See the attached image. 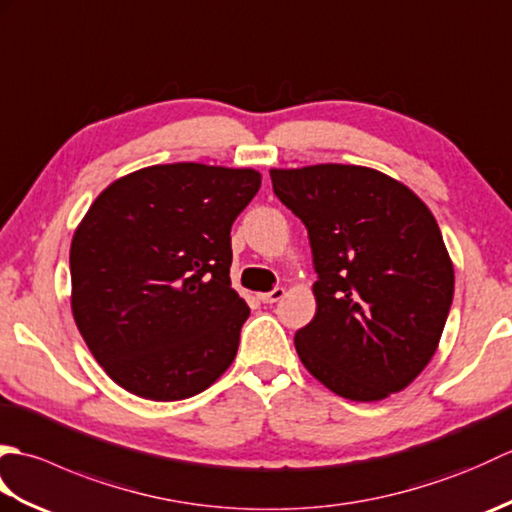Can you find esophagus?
I'll use <instances>...</instances> for the list:
<instances>
[{"mask_svg": "<svg viewBox=\"0 0 512 512\" xmlns=\"http://www.w3.org/2000/svg\"><path fill=\"white\" fill-rule=\"evenodd\" d=\"M284 295H286L284 288H275V290H270V292H262V295H257V297H259V301H262V303H277L279 299H284Z\"/></svg>", "mask_w": 512, "mask_h": 512, "instance_id": "34e87169", "label": "esophagus"}]
</instances>
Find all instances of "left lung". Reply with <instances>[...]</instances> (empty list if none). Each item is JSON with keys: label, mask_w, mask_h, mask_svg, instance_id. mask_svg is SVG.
Masks as SVG:
<instances>
[{"label": "left lung", "mask_w": 512, "mask_h": 512, "mask_svg": "<svg viewBox=\"0 0 512 512\" xmlns=\"http://www.w3.org/2000/svg\"><path fill=\"white\" fill-rule=\"evenodd\" d=\"M306 224L317 312L297 330L303 367L356 402L402 391L436 354L453 301L440 226L407 184L358 165L270 169Z\"/></svg>", "instance_id": "obj_1"}]
</instances>
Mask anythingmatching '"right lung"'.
Returning <instances> with one entry per match:
<instances>
[{
    "instance_id": "1",
    "label": "right lung",
    "mask_w": 512,
    "mask_h": 512,
    "mask_svg": "<svg viewBox=\"0 0 512 512\" xmlns=\"http://www.w3.org/2000/svg\"><path fill=\"white\" fill-rule=\"evenodd\" d=\"M262 173L173 162L127 173L83 215L70 246L72 317L129 394H200L235 361L246 301L231 288V226Z\"/></svg>"
}]
</instances>
